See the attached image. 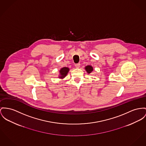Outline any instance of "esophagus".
Masks as SVG:
<instances>
[{
	"label": "esophagus",
	"mask_w": 146,
	"mask_h": 146,
	"mask_svg": "<svg viewBox=\"0 0 146 146\" xmlns=\"http://www.w3.org/2000/svg\"><path fill=\"white\" fill-rule=\"evenodd\" d=\"M75 66L76 68H79L80 66V64L78 63V64H76L75 65Z\"/></svg>",
	"instance_id": "obj_1"
}]
</instances>
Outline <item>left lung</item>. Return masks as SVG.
I'll return each instance as SVG.
<instances>
[{
    "mask_svg": "<svg viewBox=\"0 0 146 146\" xmlns=\"http://www.w3.org/2000/svg\"><path fill=\"white\" fill-rule=\"evenodd\" d=\"M85 70L86 71L87 73L88 74H91V73L92 72V71H93V70H94V68H93V67H92V66H91V65H88V66H86L85 67Z\"/></svg>",
    "mask_w": 146,
    "mask_h": 146,
    "instance_id": "obj_1",
    "label": "left lung"
}]
</instances>
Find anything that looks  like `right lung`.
Listing matches in <instances>:
<instances>
[{"instance_id": "obj_1", "label": "right lung", "mask_w": 146, "mask_h": 146, "mask_svg": "<svg viewBox=\"0 0 146 146\" xmlns=\"http://www.w3.org/2000/svg\"><path fill=\"white\" fill-rule=\"evenodd\" d=\"M69 70H70V68L67 67H64V68H61L59 71L58 78L62 79V78H65L67 76Z\"/></svg>"}]
</instances>
